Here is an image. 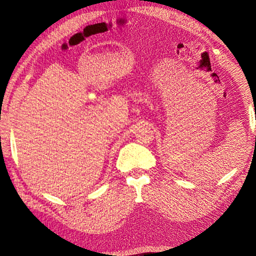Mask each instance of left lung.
<instances>
[{
    "label": "left lung",
    "instance_id": "8db88e82",
    "mask_svg": "<svg viewBox=\"0 0 256 256\" xmlns=\"http://www.w3.org/2000/svg\"><path fill=\"white\" fill-rule=\"evenodd\" d=\"M255 138H256V136H255Z\"/></svg>",
    "mask_w": 256,
    "mask_h": 256
}]
</instances>
